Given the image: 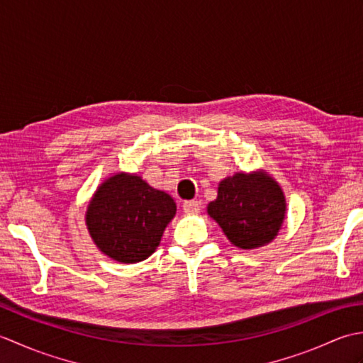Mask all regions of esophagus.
I'll use <instances>...</instances> for the list:
<instances>
[{
	"mask_svg": "<svg viewBox=\"0 0 363 363\" xmlns=\"http://www.w3.org/2000/svg\"><path fill=\"white\" fill-rule=\"evenodd\" d=\"M182 209L186 211L187 213H195V212H199V209H201V203L195 201V199H191V201H186L182 204Z\"/></svg>",
	"mask_w": 363,
	"mask_h": 363,
	"instance_id": "1",
	"label": "esophagus"
}]
</instances>
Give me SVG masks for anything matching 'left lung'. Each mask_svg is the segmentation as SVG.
I'll list each match as a JSON object with an SVG mask.
<instances>
[{
	"label": "left lung",
	"mask_w": 363,
	"mask_h": 363,
	"mask_svg": "<svg viewBox=\"0 0 363 363\" xmlns=\"http://www.w3.org/2000/svg\"><path fill=\"white\" fill-rule=\"evenodd\" d=\"M207 213L242 250L257 248L277 235L285 215L281 187L269 176L237 173L220 182L218 196Z\"/></svg>",
	"instance_id": "1"
}]
</instances>
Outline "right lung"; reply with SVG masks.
Listing matches in <instances>:
<instances>
[{
    "instance_id": "right-lung-1",
    "label": "right lung",
    "mask_w": 363,
    "mask_h": 363,
    "mask_svg": "<svg viewBox=\"0 0 363 363\" xmlns=\"http://www.w3.org/2000/svg\"><path fill=\"white\" fill-rule=\"evenodd\" d=\"M174 213L176 204L165 191L152 189L140 176L118 173L98 187L86 223L106 256L135 264L156 251Z\"/></svg>"
}]
</instances>
